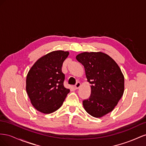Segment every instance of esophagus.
Here are the masks:
<instances>
[{"label":"esophagus","instance_id":"esophagus-1","mask_svg":"<svg viewBox=\"0 0 146 146\" xmlns=\"http://www.w3.org/2000/svg\"><path fill=\"white\" fill-rule=\"evenodd\" d=\"M80 86H81V83L80 82H77L76 84L74 85V89H78L80 88Z\"/></svg>","mask_w":146,"mask_h":146}]
</instances>
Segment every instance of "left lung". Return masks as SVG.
Returning a JSON list of instances; mask_svg holds the SVG:
<instances>
[{
    "label": "left lung",
    "mask_w": 146,
    "mask_h": 146,
    "mask_svg": "<svg viewBox=\"0 0 146 146\" xmlns=\"http://www.w3.org/2000/svg\"><path fill=\"white\" fill-rule=\"evenodd\" d=\"M76 60L84 66L91 94L82 102L87 113L102 117L117 105L124 92V76L117 64L102 52L79 54Z\"/></svg>",
    "instance_id": "left-lung-1"
}]
</instances>
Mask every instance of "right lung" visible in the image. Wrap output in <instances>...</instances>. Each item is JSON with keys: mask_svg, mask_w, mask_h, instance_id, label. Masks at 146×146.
I'll use <instances>...</instances> for the list:
<instances>
[{"mask_svg": "<svg viewBox=\"0 0 146 146\" xmlns=\"http://www.w3.org/2000/svg\"><path fill=\"white\" fill-rule=\"evenodd\" d=\"M69 52L59 50L49 52L39 59L29 71L26 91L36 110L44 114L57 111L63 104L70 89L64 86L65 74L62 66Z\"/></svg>", "mask_w": 146, "mask_h": 146, "instance_id": "add662e5", "label": "right lung"}]
</instances>
